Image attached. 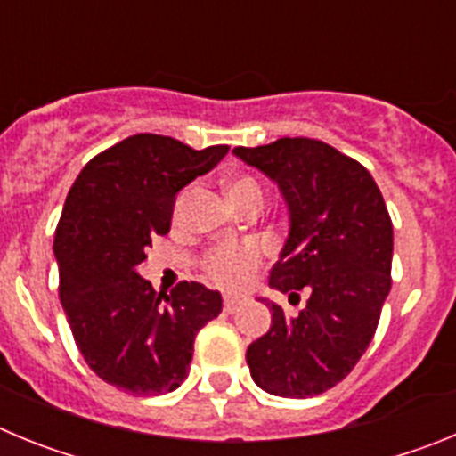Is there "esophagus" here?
<instances>
[{"mask_svg":"<svg viewBox=\"0 0 456 456\" xmlns=\"http://www.w3.org/2000/svg\"><path fill=\"white\" fill-rule=\"evenodd\" d=\"M240 305H241L240 297H224V310L228 313V315H231V313H235Z\"/></svg>","mask_w":456,"mask_h":456,"instance_id":"34e87169","label":"esophagus"}]
</instances>
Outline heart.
Returning <instances> with one entry per match:
<instances>
[{"instance_id":"obj_1","label":"heart","mask_w":456,"mask_h":456,"mask_svg":"<svg viewBox=\"0 0 456 456\" xmlns=\"http://www.w3.org/2000/svg\"><path fill=\"white\" fill-rule=\"evenodd\" d=\"M228 196L237 208H244L248 200L265 199L263 187L253 175H237L228 183ZM187 193H183L178 200V212L183 209ZM263 263V248L257 247L256 241H219L215 247L200 256V269L205 278L212 281L219 288H240L247 283L253 269Z\"/></svg>"}]
</instances>
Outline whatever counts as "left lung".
Here are the masks:
<instances>
[{"mask_svg": "<svg viewBox=\"0 0 456 456\" xmlns=\"http://www.w3.org/2000/svg\"><path fill=\"white\" fill-rule=\"evenodd\" d=\"M237 157L276 180L289 208V237L269 285L308 301L247 349L257 386L278 397L326 393L354 370L377 331L393 278V221L363 164L320 139L237 146Z\"/></svg>", "mask_w": 456, "mask_h": 456, "instance_id": "left-lung-1", "label": "left lung"}]
</instances>
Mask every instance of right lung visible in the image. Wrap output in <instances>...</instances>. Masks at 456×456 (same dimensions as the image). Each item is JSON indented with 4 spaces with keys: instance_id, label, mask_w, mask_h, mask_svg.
Returning <instances> with one entry per match:
<instances>
[{
    "instance_id": "obj_1",
    "label": "right lung",
    "mask_w": 456,
    "mask_h": 456,
    "mask_svg": "<svg viewBox=\"0 0 456 456\" xmlns=\"http://www.w3.org/2000/svg\"><path fill=\"white\" fill-rule=\"evenodd\" d=\"M225 152L143 132L93 157L68 191L54 235L59 299L88 368L125 393L178 388L193 338L221 313L215 289L183 281L171 294H155L136 265L171 231L180 189Z\"/></svg>"
}]
</instances>
